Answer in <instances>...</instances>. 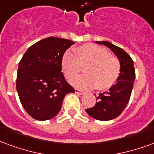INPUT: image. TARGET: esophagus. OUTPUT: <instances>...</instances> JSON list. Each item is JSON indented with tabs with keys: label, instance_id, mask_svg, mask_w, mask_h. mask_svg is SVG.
<instances>
[{
	"label": "esophagus",
	"instance_id": "esophagus-1",
	"mask_svg": "<svg viewBox=\"0 0 154 154\" xmlns=\"http://www.w3.org/2000/svg\"><path fill=\"white\" fill-rule=\"evenodd\" d=\"M75 90L76 94H84V92H83V91L79 90V89H77V88H75Z\"/></svg>",
	"mask_w": 154,
	"mask_h": 154
}]
</instances>
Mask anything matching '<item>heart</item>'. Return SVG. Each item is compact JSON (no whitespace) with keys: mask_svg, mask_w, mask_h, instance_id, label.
I'll list each match as a JSON object with an SVG mask.
<instances>
[{"mask_svg":"<svg viewBox=\"0 0 154 154\" xmlns=\"http://www.w3.org/2000/svg\"><path fill=\"white\" fill-rule=\"evenodd\" d=\"M85 65V75L69 80L75 87L80 88H96L105 90L116 81L121 71L119 60L103 47L86 43L74 49V54L66 51L61 58L60 65L67 79L75 77L80 71V66Z\"/></svg>","mask_w":154,"mask_h":154,"instance_id":"1","label":"heart"}]
</instances>
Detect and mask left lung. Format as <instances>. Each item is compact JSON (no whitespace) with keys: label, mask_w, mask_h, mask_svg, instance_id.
I'll use <instances>...</instances> for the list:
<instances>
[{"label":"left lung","mask_w":154,"mask_h":154,"mask_svg":"<svg viewBox=\"0 0 154 154\" xmlns=\"http://www.w3.org/2000/svg\"><path fill=\"white\" fill-rule=\"evenodd\" d=\"M96 42L107 47L115 54L120 61L121 71L115 85L107 91L98 94L95 106L85 111L96 120L109 121L117 117L129 103L135 79V70L133 60L122 48L107 41Z\"/></svg>","instance_id":"1"}]
</instances>
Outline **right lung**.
<instances>
[{
  "instance_id": "obj_1",
  "label": "right lung",
  "mask_w": 154,
  "mask_h": 154,
  "mask_svg": "<svg viewBox=\"0 0 154 154\" xmlns=\"http://www.w3.org/2000/svg\"><path fill=\"white\" fill-rule=\"evenodd\" d=\"M75 42L49 37L28 48L19 63L16 90L32 118L47 121L60 112L66 94L75 93L61 72V58Z\"/></svg>"
}]
</instances>
